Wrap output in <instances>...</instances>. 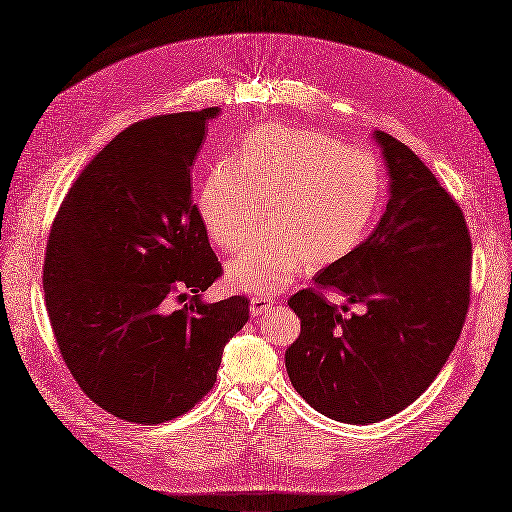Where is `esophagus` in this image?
Wrapping results in <instances>:
<instances>
[{
  "label": "esophagus",
  "mask_w": 512,
  "mask_h": 512,
  "mask_svg": "<svg viewBox=\"0 0 512 512\" xmlns=\"http://www.w3.org/2000/svg\"><path fill=\"white\" fill-rule=\"evenodd\" d=\"M273 306H275L273 300L262 298V296H254V298L250 300V312H252V316H260V314L271 312Z\"/></svg>",
  "instance_id": "34e87169"
}]
</instances>
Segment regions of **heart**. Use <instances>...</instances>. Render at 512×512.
Here are the masks:
<instances>
[{"label": "heart", "mask_w": 512, "mask_h": 512, "mask_svg": "<svg viewBox=\"0 0 512 512\" xmlns=\"http://www.w3.org/2000/svg\"><path fill=\"white\" fill-rule=\"evenodd\" d=\"M385 200L377 158L312 129L269 125L250 131L227 164H216L198 198L216 248L241 250L256 235L266 204L271 229L233 258L235 289L271 294L304 266L321 271L352 256L371 235Z\"/></svg>", "instance_id": "b5f03b06"}]
</instances>
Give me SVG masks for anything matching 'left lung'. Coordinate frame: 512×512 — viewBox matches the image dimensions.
I'll return each instance as SVG.
<instances>
[{"mask_svg": "<svg viewBox=\"0 0 512 512\" xmlns=\"http://www.w3.org/2000/svg\"><path fill=\"white\" fill-rule=\"evenodd\" d=\"M389 177L385 212L346 260L289 298L300 335L285 350L296 392L321 415L377 423L415 402L454 350L469 308L471 237L465 216L421 158L373 131ZM335 286L362 315L324 300Z\"/></svg>", "mask_w": 512, "mask_h": 512, "instance_id": "1", "label": "left lung"}]
</instances>
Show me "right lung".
Here are the masks:
<instances>
[{
    "label": "right lung",
    "mask_w": 512,
    "mask_h": 512,
    "mask_svg": "<svg viewBox=\"0 0 512 512\" xmlns=\"http://www.w3.org/2000/svg\"><path fill=\"white\" fill-rule=\"evenodd\" d=\"M218 114L154 116L118 133L72 183L47 241L45 306L66 367L131 423L196 406L250 319L248 298H202L221 264L191 200V164Z\"/></svg>",
    "instance_id": "obj_1"
}]
</instances>
